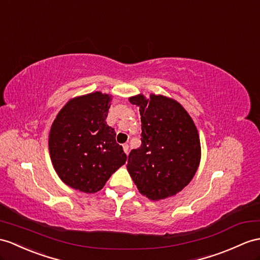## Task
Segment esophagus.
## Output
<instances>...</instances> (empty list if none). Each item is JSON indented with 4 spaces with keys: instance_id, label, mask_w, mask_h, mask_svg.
Returning <instances> with one entry per match:
<instances>
[{
    "instance_id": "1",
    "label": "esophagus",
    "mask_w": 260,
    "mask_h": 260,
    "mask_svg": "<svg viewBox=\"0 0 260 260\" xmlns=\"http://www.w3.org/2000/svg\"><path fill=\"white\" fill-rule=\"evenodd\" d=\"M122 148H123L124 153H125V154H128V151H129V145H128V144H123V145H122Z\"/></svg>"
}]
</instances>
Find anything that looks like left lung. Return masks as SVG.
Returning <instances> with one entry per match:
<instances>
[{
    "mask_svg": "<svg viewBox=\"0 0 260 260\" xmlns=\"http://www.w3.org/2000/svg\"><path fill=\"white\" fill-rule=\"evenodd\" d=\"M141 116V147L128 156L126 169L139 192L152 201L164 200L184 188L201 161L198 129L187 111L161 94L130 97Z\"/></svg>",
    "mask_w": 260,
    "mask_h": 260,
    "instance_id": "left-lung-1",
    "label": "left lung"
}]
</instances>
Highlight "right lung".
<instances>
[{"instance_id":"obj_1","label":"right lung","mask_w":260,"mask_h":260,"mask_svg":"<svg viewBox=\"0 0 260 260\" xmlns=\"http://www.w3.org/2000/svg\"><path fill=\"white\" fill-rule=\"evenodd\" d=\"M110 94L100 91L73 98L62 107L49 131L50 160L60 180L84 193L100 191L126 155L106 122Z\"/></svg>"}]
</instances>
